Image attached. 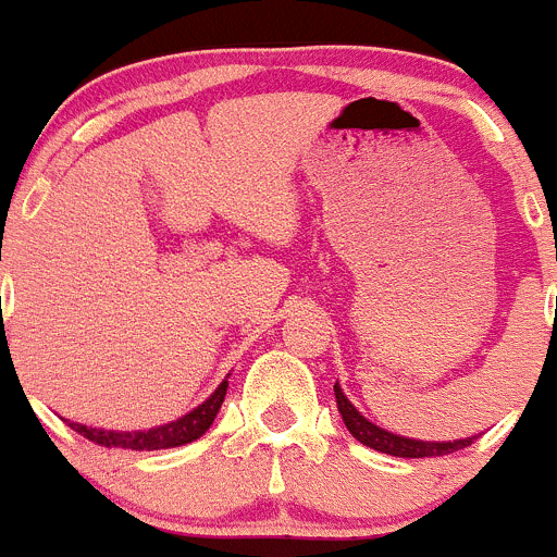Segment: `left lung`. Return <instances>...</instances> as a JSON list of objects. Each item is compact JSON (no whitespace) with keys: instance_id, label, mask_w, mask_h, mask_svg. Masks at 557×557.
Returning a JSON list of instances; mask_svg holds the SVG:
<instances>
[{"instance_id":"left-lung-1","label":"left lung","mask_w":557,"mask_h":557,"mask_svg":"<svg viewBox=\"0 0 557 557\" xmlns=\"http://www.w3.org/2000/svg\"><path fill=\"white\" fill-rule=\"evenodd\" d=\"M333 393H335V404H338L341 417H344L346 431H349L360 444L376 449V453L393 455V458H438V455L458 453V449L471 447V444L476 442V436L455 438V442H422V438L398 436V433L384 431V428H379L376 422L362 417V411L355 409V404L346 398L338 382H335Z\"/></svg>"}]
</instances>
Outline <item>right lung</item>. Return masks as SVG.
<instances>
[{"label": "right lung", "mask_w": 557, "mask_h": 557, "mask_svg": "<svg viewBox=\"0 0 557 557\" xmlns=\"http://www.w3.org/2000/svg\"><path fill=\"white\" fill-rule=\"evenodd\" d=\"M230 379V376H227ZM227 379L202 400L197 409H191L189 414L178 417L173 422H164V425L148 428V431H104V428H89L81 425V422H70L73 431H78L81 436H86L94 444H102V447H121V449H170V447H184V444L197 442L208 428L216 420L219 409L224 404V395H227Z\"/></svg>", "instance_id": "1"}]
</instances>
